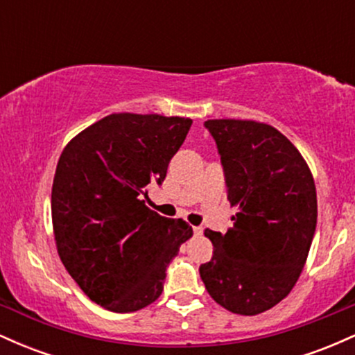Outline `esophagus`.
<instances>
[{
	"label": "esophagus",
	"instance_id": "obj_1",
	"mask_svg": "<svg viewBox=\"0 0 355 355\" xmlns=\"http://www.w3.org/2000/svg\"><path fill=\"white\" fill-rule=\"evenodd\" d=\"M193 234L195 235H202L203 234V229H202V227H193Z\"/></svg>",
	"mask_w": 355,
	"mask_h": 355
}]
</instances>
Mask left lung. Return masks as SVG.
Returning a JSON list of instances; mask_svg holds the SVG:
<instances>
[{
	"label": "left lung",
	"mask_w": 355,
	"mask_h": 355,
	"mask_svg": "<svg viewBox=\"0 0 355 355\" xmlns=\"http://www.w3.org/2000/svg\"><path fill=\"white\" fill-rule=\"evenodd\" d=\"M217 144L227 198L237 214L214 243L200 277L215 302L257 315L285 299L299 280L317 225L313 177L287 137L254 120H207Z\"/></svg>",
	"instance_id": "8db88e82"
}]
</instances>
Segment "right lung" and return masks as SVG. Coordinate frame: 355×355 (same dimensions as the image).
Returning <instances> with one entry per match:
<instances>
[{"instance_id": "add662e5", "label": "right lung", "mask_w": 355, "mask_h": 355, "mask_svg": "<svg viewBox=\"0 0 355 355\" xmlns=\"http://www.w3.org/2000/svg\"><path fill=\"white\" fill-rule=\"evenodd\" d=\"M191 126L190 118L113 113L64 146L51 190L56 248L93 302L135 312L158 299L193 230L146 207Z\"/></svg>"}]
</instances>
